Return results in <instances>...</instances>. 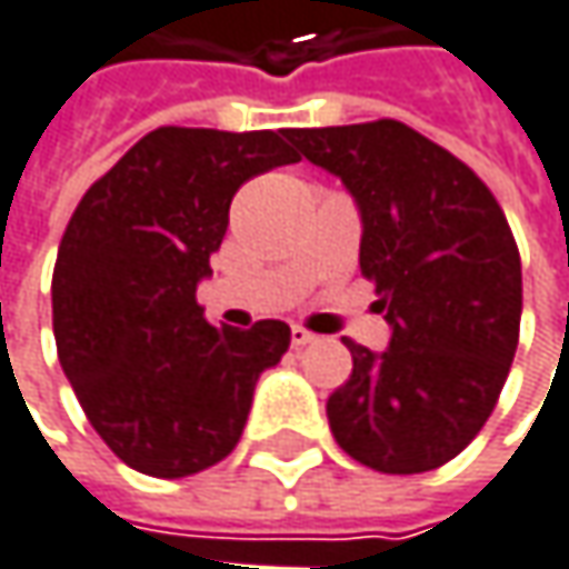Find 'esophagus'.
<instances>
[{
	"instance_id": "34e87169",
	"label": "esophagus",
	"mask_w": 569,
	"mask_h": 569,
	"mask_svg": "<svg viewBox=\"0 0 569 569\" xmlns=\"http://www.w3.org/2000/svg\"><path fill=\"white\" fill-rule=\"evenodd\" d=\"M289 338H292V345H296V348H302V345H309L316 336H312L309 329H302V326H292V329H289Z\"/></svg>"
}]
</instances>
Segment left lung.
Wrapping results in <instances>:
<instances>
[{
  "label": "left lung",
  "instance_id": "1",
  "mask_svg": "<svg viewBox=\"0 0 569 569\" xmlns=\"http://www.w3.org/2000/svg\"><path fill=\"white\" fill-rule=\"evenodd\" d=\"M286 139L355 198L361 273L390 326L385 351L345 338L351 378L326 403L332 437L388 476L439 469L486 427L518 348L511 228L466 162L397 120Z\"/></svg>",
  "mask_w": 569,
  "mask_h": 569
}]
</instances>
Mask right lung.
<instances>
[{"label": "right lung", "mask_w": 569, "mask_h": 569, "mask_svg": "<svg viewBox=\"0 0 569 569\" xmlns=\"http://www.w3.org/2000/svg\"><path fill=\"white\" fill-rule=\"evenodd\" d=\"M289 162L286 130L159 127L71 214L51 280L58 358L90 427L142 476L221 462L289 348L280 319L214 329L194 299L237 188Z\"/></svg>", "instance_id": "1"}]
</instances>
